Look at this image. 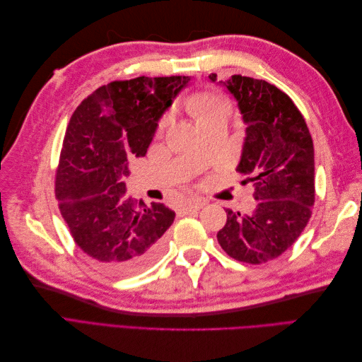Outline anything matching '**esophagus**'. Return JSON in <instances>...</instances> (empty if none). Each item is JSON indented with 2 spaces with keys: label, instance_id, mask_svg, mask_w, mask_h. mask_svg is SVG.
<instances>
[{
  "label": "esophagus",
  "instance_id": "1",
  "mask_svg": "<svg viewBox=\"0 0 362 362\" xmlns=\"http://www.w3.org/2000/svg\"><path fill=\"white\" fill-rule=\"evenodd\" d=\"M204 205H205V202L201 201V199H189V201H185L182 204V211H185V213L198 211V210H201Z\"/></svg>",
  "mask_w": 362,
  "mask_h": 362
}]
</instances>
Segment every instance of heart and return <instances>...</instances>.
Segmentation results:
<instances>
[{
    "instance_id": "obj_1",
    "label": "heart",
    "mask_w": 362,
    "mask_h": 362,
    "mask_svg": "<svg viewBox=\"0 0 362 362\" xmlns=\"http://www.w3.org/2000/svg\"><path fill=\"white\" fill-rule=\"evenodd\" d=\"M187 107L198 124H202L205 120L216 116H228L229 112H231V105H229L226 98L211 90H204L192 95L187 101ZM164 124H166V119L161 120L160 127Z\"/></svg>"
}]
</instances>
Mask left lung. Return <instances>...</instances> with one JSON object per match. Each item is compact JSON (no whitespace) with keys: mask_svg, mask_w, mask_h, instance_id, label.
Wrapping results in <instances>:
<instances>
[{"mask_svg":"<svg viewBox=\"0 0 362 362\" xmlns=\"http://www.w3.org/2000/svg\"><path fill=\"white\" fill-rule=\"evenodd\" d=\"M221 83L243 115L246 140L237 172L243 184H254L258 202L249 214L228 208L217 240L231 258L262 264L291 247L313 214V139L299 108L276 86L242 75Z\"/></svg>","mask_w":362,"mask_h":362,"instance_id":"obj_1","label":"left lung"}]
</instances>
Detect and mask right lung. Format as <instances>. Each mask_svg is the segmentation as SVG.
Segmentation results:
<instances>
[{
  "mask_svg": "<svg viewBox=\"0 0 362 362\" xmlns=\"http://www.w3.org/2000/svg\"><path fill=\"white\" fill-rule=\"evenodd\" d=\"M189 76H137L101 86L74 112L56 170V198L75 245L103 272L129 276L161 257L175 213L125 196L133 157Z\"/></svg>",
  "mask_w": 362,
  "mask_h": 362,
  "instance_id": "1",
  "label": "right lung"
}]
</instances>
